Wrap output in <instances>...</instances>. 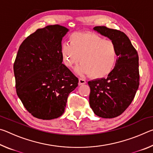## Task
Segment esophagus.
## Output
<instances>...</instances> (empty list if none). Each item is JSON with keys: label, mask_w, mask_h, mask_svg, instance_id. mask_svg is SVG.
Wrapping results in <instances>:
<instances>
[{"label": "esophagus", "mask_w": 153, "mask_h": 153, "mask_svg": "<svg viewBox=\"0 0 153 153\" xmlns=\"http://www.w3.org/2000/svg\"><path fill=\"white\" fill-rule=\"evenodd\" d=\"M86 80L85 79H82V78H79V85H82V84H86Z\"/></svg>", "instance_id": "1"}]
</instances>
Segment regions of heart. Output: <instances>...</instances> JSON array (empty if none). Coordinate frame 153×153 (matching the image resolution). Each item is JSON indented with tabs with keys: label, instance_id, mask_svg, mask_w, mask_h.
<instances>
[{
	"label": "heart",
	"instance_id": "obj_1",
	"mask_svg": "<svg viewBox=\"0 0 153 153\" xmlns=\"http://www.w3.org/2000/svg\"><path fill=\"white\" fill-rule=\"evenodd\" d=\"M61 53L66 67L72 68L80 62L77 73L97 79L108 76L117 61V47L112 40L88 32L72 33L69 44L62 45Z\"/></svg>",
	"mask_w": 153,
	"mask_h": 153
}]
</instances>
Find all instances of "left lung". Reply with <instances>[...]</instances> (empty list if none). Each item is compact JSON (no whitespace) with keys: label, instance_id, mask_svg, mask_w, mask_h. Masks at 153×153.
Wrapping results in <instances>:
<instances>
[{"label":"left lung","instance_id":"1","mask_svg":"<svg viewBox=\"0 0 153 153\" xmlns=\"http://www.w3.org/2000/svg\"><path fill=\"white\" fill-rule=\"evenodd\" d=\"M94 30L115 44L118 57L115 69L107 77L88 82L89 104L98 117H116L129 107L138 90V55L123 32L106 26H96Z\"/></svg>","mask_w":153,"mask_h":153}]
</instances>
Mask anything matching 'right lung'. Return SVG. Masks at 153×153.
<instances>
[{"instance_id":"obj_1","label":"right lung","mask_w":153,"mask_h":153,"mask_svg":"<svg viewBox=\"0 0 153 153\" xmlns=\"http://www.w3.org/2000/svg\"><path fill=\"white\" fill-rule=\"evenodd\" d=\"M67 32L59 25L37 30L20 45L14 62L18 97L40 120L63 115L69 94L78 85L77 77L62 63L61 41Z\"/></svg>"}]
</instances>
